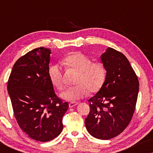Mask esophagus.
Wrapping results in <instances>:
<instances>
[{
    "label": "esophagus",
    "mask_w": 153,
    "mask_h": 153,
    "mask_svg": "<svg viewBox=\"0 0 153 153\" xmlns=\"http://www.w3.org/2000/svg\"><path fill=\"white\" fill-rule=\"evenodd\" d=\"M77 104H78V102H70V103L69 104V106H70V108H72V107H74V106H76Z\"/></svg>",
    "instance_id": "obj_1"
}]
</instances>
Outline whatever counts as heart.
I'll return each instance as SVG.
<instances>
[{
  "mask_svg": "<svg viewBox=\"0 0 153 153\" xmlns=\"http://www.w3.org/2000/svg\"><path fill=\"white\" fill-rule=\"evenodd\" d=\"M65 65L79 72L76 85L68 87L60 94L65 100L74 102L85 97L88 91L95 93L101 88L106 78V69L100 62H92L84 54L76 52L65 58ZM48 75L52 85L58 90L64 86L63 72L59 64L51 65L48 70Z\"/></svg>",
  "mask_w": 153,
  "mask_h": 153,
  "instance_id": "obj_1",
  "label": "heart"
}]
</instances>
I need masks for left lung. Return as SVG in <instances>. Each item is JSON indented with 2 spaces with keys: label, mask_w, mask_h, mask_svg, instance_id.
<instances>
[{
  "label": "left lung",
  "mask_w": 153,
  "mask_h": 153,
  "mask_svg": "<svg viewBox=\"0 0 153 153\" xmlns=\"http://www.w3.org/2000/svg\"><path fill=\"white\" fill-rule=\"evenodd\" d=\"M105 67V81L88 100L90 112L85 125L91 135L99 139H112L130 123L137 104L139 83L124 54L108 47L101 56Z\"/></svg>",
  "instance_id": "1"
}]
</instances>
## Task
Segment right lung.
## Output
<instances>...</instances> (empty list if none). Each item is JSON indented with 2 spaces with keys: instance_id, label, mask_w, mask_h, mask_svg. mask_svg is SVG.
<instances>
[{
  "instance_id": "add662e5",
  "label": "right lung",
  "mask_w": 153,
  "mask_h": 153,
  "mask_svg": "<svg viewBox=\"0 0 153 153\" xmlns=\"http://www.w3.org/2000/svg\"><path fill=\"white\" fill-rule=\"evenodd\" d=\"M51 50L37 48L19 58L7 82L14 116L31 139L49 141L61 133L68 103L56 95L48 70Z\"/></svg>"
}]
</instances>
